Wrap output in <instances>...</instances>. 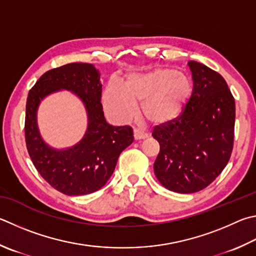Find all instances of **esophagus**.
<instances>
[{
  "label": "esophagus",
  "instance_id": "1",
  "mask_svg": "<svg viewBox=\"0 0 256 256\" xmlns=\"http://www.w3.org/2000/svg\"><path fill=\"white\" fill-rule=\"evenodd\" d=\"M133 138H134V140H136V141L144 140V138H146V134H144L143 132H141L140 130L134 128V131H133Z\"/></svg>",
  "mask_w": 256,
  "mask_h": 256
}]
</instances>
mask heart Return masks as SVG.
<instances>
[{
    "mask_svg": "<svg viewBox=\"0 0 256 256\" xmlns=\"http://www.w3.org/2000/svg\"><path fill=\"white\" fill-rule=\"evenodd\" d=\"M192 95L187 77L166 68L133 72L122 84L110 80L105 87L103 103L106 113L116 122H126L140 112L148 123L164 126L178 120Z\"/></svg>",
    "mask_w": 256,
    "mask_h": 256,
    "instance_id": "1",
    "label": "heart"
}]
</instances>
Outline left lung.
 Returning a JSON list of instances; mask_svg holds the SVG:
<instances>
[{"instance_id": "8db88e82", "label": "left lung", "mask_w": 256, "mask_h": 256, "mask_svg": "<svg viewBox=\"0 0 256 256\" xmlns=\"http://www.w3.org/2000/svg\"><path fill=\"white\" fill-rule=\"evenodd\" d=\"M192 95L174 123L156 128L160 144L153 169L164 188L192 194L206 188L228 162L234 142L235 100L220 74L189 62Z\"/></svg>"}]
</instances>
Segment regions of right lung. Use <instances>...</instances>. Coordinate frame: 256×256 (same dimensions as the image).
<instances>
[{"label": "right lung", "mask_w": 256, "mask_h": 256, "mask_svg": "<svg viewBox=\"0 0 256 256\" xmlns=\"http://www.w3.org/2000/svg\"><path fill=\"white\" fill-rule=\"evenodd\" d=\"M62 90L77 96L88 115L82 140L72 147L57 149L40 136L38 110L46 96ZM100 72L94 64L74 62L51 69L31 88L26 108V142L36 170L52 187L67 196H84L104 187L120 152L133 142L130 126H113L104 118L100 103Z\"/></svg>", "instance_id": "1"}]
</instances>
